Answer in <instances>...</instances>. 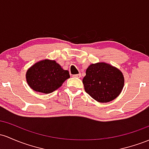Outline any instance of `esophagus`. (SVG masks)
<instances>
[{
  "label": "esophagus",
  "mask_w": 149,
  "mask_h": 149,
  "mask_svg": "<svg viewBox=\"0 0 149 149\" xmlns=\"http://www.w3.org/2000/svg\"><path fill=\"white\" fill-rule=\"evenodd\" d=\"M73 77H76V78H81V73H78V74H76V75H73Z\"/></svg>",
  "instance_id": "obj_1"
}]
</instances>
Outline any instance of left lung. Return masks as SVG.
I'll return each mask as SVG.
<instances>
[{
  "label": "left lung",
  "instance_id": "left-lung-1",
  "mask_svg": "<svg viewBox=\"0 0 149 149\" xmlns=\"http://www.w3.org/2000/svg\"><path fill=\"white\" fill-rule=\"evenodd\" d=\"M83 83L86 92L100 102H108L120 94L125 79L120 70L105 63L88 66Z\"/></svg>",
  "mask_w": 149,
  "mask_h": 149
}]
</instances>
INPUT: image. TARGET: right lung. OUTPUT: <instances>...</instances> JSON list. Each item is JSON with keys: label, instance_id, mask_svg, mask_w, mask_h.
Listing matches in <instances>:
<instances>
[{"label": "right lung", "instance_id": "right-lung-1", "mask_svg": "<svg viewBox=\"0 0 149 149\" xmlns=\"http://www.w3.org/2000/svg\"><path fill=\"white\" fill-rule=\"evenodd\" d=\"M69 77V72L67 70H63L55 61L48 59L36 63L26 73L29 87L37 92L45 94L56 91Z\"/></svg>", "mask_w": 149, "mask_h": 149}]
</instances>
